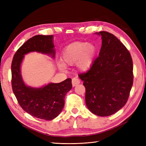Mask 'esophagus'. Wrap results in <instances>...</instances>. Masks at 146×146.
Segmentation results:
<instances>
[{"instance_id":"obj_1","label":"esophagus","mask_w":146,"mask_h":146,"mask_svg":"<svg viewBox=\"0 0 146 146\" xmlns=\"http://www.w3.org/2000/svg\"><path fill=\"white\" fill-rule=\"evenodd\" d=\"M80 83V80L77 78H73L72 79V86H75L76 85H78Z\"/></svg>"}]
</instances>
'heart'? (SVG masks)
<instances>
[{
	"instance_id": "b5f03b06",
	"label": "heart",
	"mask_w": 146,
	"mask_h": 146,
	"mask_svg": "<svg viewBox=\"0 0 146 146\" xmlns=\"http://www.w3.org/2000/svg\"><path fill=\"white\" fill-rule=\"evenodd\" d=\"M97 52V48L92 42H75L67 46L62 53L61 60L64 65L77 63L80 70L86 71L91 67ZM61 69L64 66L59 65Z\"/></svg>"
}]
</instances>
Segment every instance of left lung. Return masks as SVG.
<instances>
[{"label": "left lung", "mask_w": 146, "mask_h": 146, "mask_svg": "<svg viewBox=\"0 0 146 146\" xmlns=\"http://www.w3.org/2000/svg\"><path fill=\"white\" fill-rule=\"evenodd\" d=\"M102 47L91 68L78 76L85 86L86 106L98 116H109L128 100L133 85V63L128 49L112 34L100 31Z\"/></svg>", "instance_id": "8db88e82"}]
</instances>
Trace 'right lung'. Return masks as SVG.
<instances>
[{
	"mask_svg": "<svg viewBox=\"0 0 146 146\" xmlns=\"http://www.w3.org/2000/svg\"><path fill=\"white\" fill-rule=\"evenodd\" d=\"M52 35H36L24 42L14 55L11 64L12 91L23 109L32 116L51 120L63 110L64 97L72 88L71 79L59 83H49L44 87L27 86L21 78L20 66L24 55L31 51L41 52L54 56Z\"/></svg>",
	"mask_w": 146,
	"mask_h": 146,
	"instance_id": "1",
	"label": "right lung"
}]
</instances>
